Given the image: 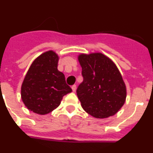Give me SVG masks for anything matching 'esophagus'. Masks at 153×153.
<instances>
[{"mask_svg": "<svg viewBox=\"0 0 153 153\" xmlns=\"http://www.w3.org/2000/svg\"><path fill=\"white\" fill-rule=\"evenodd\" d=\"M71 88H72L73 92H75V91H76V88H77L76 85H72V86H71Z\"/></svg>", "mask_w": 153, "mask_h": 153, "instance_id": "esophagus-1", "label": "esophagus"}]
</instances>
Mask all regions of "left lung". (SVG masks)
Returning a JSON list of instances; mask_svg holds the SVG:
<instances>
[{
	"mask_svg": "<svg viewBox=\"0 0 153 153\" xmlns=\"http://www.w3.org/2000/svg\"><path fill=\"white\" fill-rule=\"evenodd\" d=\"M83 82L77 96L85 112L103 119L120 110L127 97L122 75L114 61L102 53H80L78 56Z\"/></svg>",
	"mask_w": 153,
	"mask_h": 153,
	"instance_id": "1",
	"label": "left lung"
}]
</instances>
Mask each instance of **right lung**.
<instances>
[{"instance_id": "obj_1", "label": "right lung", "mask_w": 153, "mask_h": 153, "mask_svg": "<svg viewBox=\"0 0 153 153\" xmlns=\"http://www.w3.org/2000/svg\"><path fill=\"white\" fill-rule=\"evenodd\" d=\"M59 56L53 51L43 53L29 67L21 87V97L27 109L45 115L61 104L63 96L71 92L65 74L59 71Z\"/></svg>"}]
</instances>
